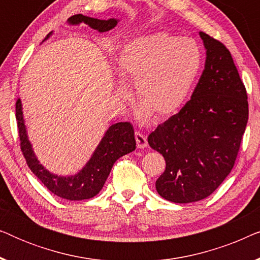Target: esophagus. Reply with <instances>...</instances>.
<instances>
[{
    "instance_id": "esophagus-1",
    "label": "esophagus",
    "mask_w": 260,
    "mask_h": 260,
    "mask_svg": "<svg viewBox=\"0 0 260 260\" xmlns=\"http://www.w3.org/2000/svg\"><path fill=\"white\" fill-rule=\"evenodd\" d=\"M135 138H136V145H137V148L144 149V148L148 145L147 138H145L142 134L136 133V134H135Z\"/></svg>"
}]
</instances>
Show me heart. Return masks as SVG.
<instances>
[{
    "mask_svg": "<svg viewBox=\"0 0 260 260\" xmlns=\"http://www.w3.org/2000/svg\"><path fill=\"white\" fill-rule=\"evenodd\" d=\"M202 66V52L194 40L166 33L136 38L126 42L117 56V71L135 84L141 113L156 119L175 115L187 101ZM118 95L129 98L124 84Z\"/></svg>",
    "mask_w": 260,
    "mask_h": 260,
    "instance_id": "obj_1",
    "label": "heart"
}]
</instances>
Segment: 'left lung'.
Here are the masks:
<instances>
[{"label":"left lung","mask_w":260,"mask_h":260,"mask_svg":"<svg viewBox=\"0 0 260 260\" xmlns=\"http://www.w3.org/2000/svg\"><path fill=\"white\" fill-rule=\"evenodd\" d=\"M200 37L207 56L190 101L148 137L166 159L156 190L176 204L200 201L223 182L248 120L246 88L230 51L204 31Z\"/></svg>","instance_id":"left-lung-1"}]
</instances>
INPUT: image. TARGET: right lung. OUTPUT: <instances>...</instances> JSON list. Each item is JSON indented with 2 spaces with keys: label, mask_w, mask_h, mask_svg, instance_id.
<instances>
[{
  "label": "right lung",
  "mask_w": 260,
  "mask_h": 260,
  "mask_svg": "<svg viewBox=\"0 0 260 260\" xmlns=\"http://www.w3.org/2000/svg\"><path fill=\"white\" fill-rule=\"evenodd\" d=\"M71 24H78L85 22L93 29L98 31H108L116 27L118 20H99L93 17L84 16L81 14L71 16L69 20ZM52 31L47 34L45 40H47ZM44 40V41H45ZM17 130H19L21 151L26 158L29 169L35 176L52 191L56 197L66 200L79 201L93 198L97 195L104 186L108 179L112 166L122 156L129 154L136 149V140H135L134 127L129 122L116 123L109 127L105 136L95 149L90 161L79 173L73 176H59L49 173L39 163L37 156L34 155L30 142L28 141L26 126L22 115V105L21 101L17 99L15 105Z\"/></svg>",
  "instance_id": "1"
}]
</instances>
